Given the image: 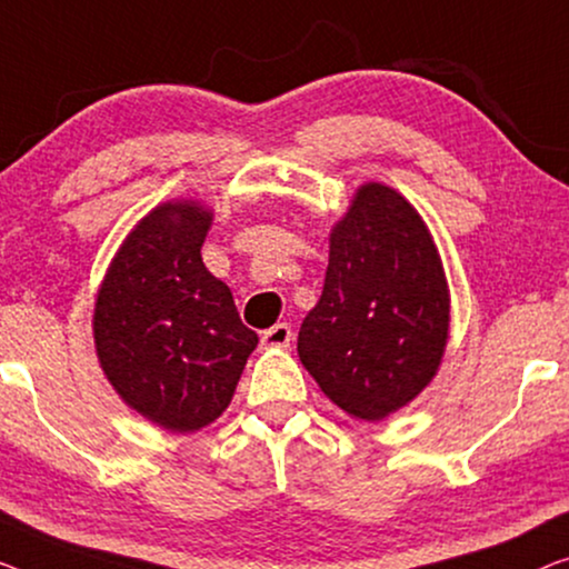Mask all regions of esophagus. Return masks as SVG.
Returning a JSON list of instances; mask_svg holds the SVG:
<instances>
[{"instance_id":"1","label":"esophagus","mask_w":569,"mask_h":569,"mask_svg":"<svg viewBox=\"0 0 569 569\" xmlns=\"http://www.w3.org/2000/svg\"><path fill=\"white\" fill-rule=\"evenodd\" d=\"M260 339H262V345H266V347H288V345H291V339H293V329L288 327L286 321H281V325L266 329Z\"/></svg>"}]
</instances>
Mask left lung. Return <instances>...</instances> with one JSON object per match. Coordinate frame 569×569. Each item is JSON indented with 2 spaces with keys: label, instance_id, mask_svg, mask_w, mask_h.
I'll return each instance as SVG.
<instances>
[{
  "label": "left lung",
  "instance_id": "1",
  "mask_svg": "<svg viewBox=\"0 0 569 569\" xmlns=\"http://www.w3.org/2000/svg\"><path fill=\"white\" fill-rule=\"evenodd\" d=\"M449 291L417 209L362 186L329 237L325 291L303 319L299 358L350 417L380 421L421 393L442 360Z\"/></svg>",
  "mask_w": 569,
  "mask_h": 569
}]
</instances>
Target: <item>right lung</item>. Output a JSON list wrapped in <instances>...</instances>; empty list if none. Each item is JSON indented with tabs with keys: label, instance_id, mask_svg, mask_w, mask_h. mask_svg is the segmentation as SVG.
<instances>
[{
	"label": "right lung",
	"instance_id": "right-lung-1",
	"mask_svg": "<svg viewBox=\"0 0 569 569\" xmlns=\"http://www.w3.org/2000/svg\"><path fill=\"white\" fill-rule=\"evenodd\" d=\"M211 214L163 203L134 227L101 283L97 355L127 406L171 431H197L232 401L258 335L201 262Z\"/></svg>",
	"mask_w": 569,
	"mask_h": 569
}]
</instances>
